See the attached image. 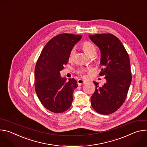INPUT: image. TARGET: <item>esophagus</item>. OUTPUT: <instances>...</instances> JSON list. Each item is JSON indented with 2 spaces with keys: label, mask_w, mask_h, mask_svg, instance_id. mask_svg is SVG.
Instances as JSON below:
<instances>
[{
  "label": "esophagus",
  "mask_w": 147,
  "mask_h": 147,
  "mask_svg": "<svg viewBox=\"0 0 147 147\" xmlns=\"http://www.w3.org/2000/svg\"><path fill=\"white\" fill-rule=\"evenodd\" d=\"M87 82L86 81H84V80H82L81 79H78L77 80V84L78 86H82V84H86Z\"/></svg>",
  "instance_id": "1"
}]
</instances>
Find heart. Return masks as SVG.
I'll list each match as a JSON object with an SVG mask.
<instances>
[{"label":"heart","mask_w":147,"mask_h":147,"mask_svg":"<svg viewBox=\"0 0 147 147\" xmlns=\"http://www.w3.org/2000/svg\"><path fill=\"white\" fill-rule=\"evenodd\" d=\"M81 47H82L83 51L89 55H91L94 53H95V51H96L95 47L92 42H90V41L84 42L82 44ZM74 53V49H73L71 51L70 53V56H69L70 59H71L73 57ZM92 70L91 68H87V69L81 68L80 69H79L78 70L77 72L80 76H84V75H83L84 73L86 72H91Z\"/></svg>","instance_id":"heart-1"}]
</instances>
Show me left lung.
Listing matches in <instances>:
<instances>
[{
  "label": "left lung",
  "instance_id": "left-lung-1",
  "mask_svg": "<svg viewBox=\"0 0 147 147\" xmlns=\"http://www.w3.org/2000/svg\"><path fill=\"white\" fill-rule=\"evenodd\" d=\"M89 37L100 51L103 67L99 75L107 80L102 87L94 82L96 87L91 97V105L97 113L109 115L120 108L127 97L132 79L129 56L121 41L112 34Z\"/></svg>",
  "mask_w": 147,
  "mask_h": 147
}]
</instances>
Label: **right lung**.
I'll list each match as a JSON object with an SVG mask.
<instances>
[{
  "instance_id": "add662e5",
  "label": "right lung",
  "mask_w": 147,
  "mask_h": 147,
  "mask_svg": "<svg viewBox=\"0 0 147 147\" xmlns=\"http://www.w3.org/2000/svg\"><path fill=\"white\" fill-rule=\"evenodd\" d=\"M81 35L61 34L46 44L35 68V90L43 106L55 113L68 110L72 103L73 91L78 87L74 78L60 77V71L69 61L71 51L81 39Z\"/></svg>"
}]
</instances>
